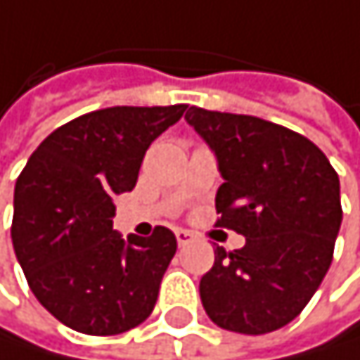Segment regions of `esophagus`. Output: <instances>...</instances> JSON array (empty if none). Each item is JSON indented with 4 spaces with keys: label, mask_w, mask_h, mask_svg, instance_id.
I'll list each match as a JSON object with an SVG mask.
<instances>
[{
    "label": "esophagus",
    "mask_w": 360,
    "mask_h": 360,
    "mask_svg": "<svg viewBox=\"0 0 360 360\" xmlns=\"http://www.w3.org/2000/svg\"><path fill=\"white\" fill-rule=\"evenodd\" d=\"M176 240H178L180 247H184V245H188L193 240V233L186 231V229H176Z\"/></svg>",
    "instance_id": "34e87169"
}]
</instances>
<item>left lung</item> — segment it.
Segmentation results:
<instances>
[{"mask_svg": "<svg viewBox=\"0 0 360 360\" xmlns=\"http://www.w3.org/2000/svg\"><path fill=\"white\" fill-rule=\"evenodd\" d=\"M186 122L214 150L223 184L217 225L247 238L214 249L200 294L208 318L233 333L290 324L333 262L341 225L339 176L307 137L255 115L191 107Z\"/></svg>", "mask_w": 360, "mask_h": 360, "instance_id": "1", "label": "left lung"}]
</instances>
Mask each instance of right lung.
Wrapping results in <instances>:
<instances>
[{"label": "right lung", "mask_w": 360, "mask_h": 360, "mask_svg": "<svg viewBox=\"0 0 360 360\" xmlns=\"http://www.w3.org/2000/svg\"><path fill=\"white\" fill-rule=\"evenodd\" d=\"M186 105L109 107L53 131L14 186L12 245L30 290L62 324L120 335L154 309L178 243L158 225L124 243L113 229L115 197L133 191L150 143Z\"/></svg>", "instance_id": "1"}]
</instances>
